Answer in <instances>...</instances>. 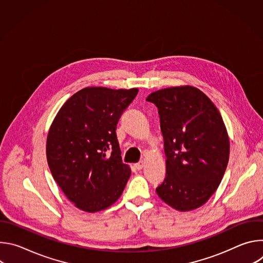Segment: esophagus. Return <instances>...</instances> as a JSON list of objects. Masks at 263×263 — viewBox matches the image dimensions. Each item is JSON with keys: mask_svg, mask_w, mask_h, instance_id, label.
<instances>
[{"mask_svg": "<svg viewBox=\"0 0 263 263\" xmlns=\"http://www.w3.org/2000/svg\"><path fill=\"white\" fill-rule=\"evenodd\" d=\"M143 165H144V162H143V161H139V162H137V163L134 164V166H135V168H136L137 171H140V170L143 167Z\"/></svg>", "mask_w": 263, "mask_h": 263, "instance_id": "obj_1", "label": "esophagus"}]
</instances>
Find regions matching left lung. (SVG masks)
Listing matches in <instances>:
<instances>
[{
	"mask_svg": "<svg viewBox=\"0 0 263 263\" xmlns=\"http://www.w3.org/2000/svg\"><path fill=\"white\" fill-rule=\"evenodd\" d=\"M160 119L166 175L157 187L159 198L179 211L205 204L227 168L230 142L214 104L193 86L152 92Z\"/></svg>",
	"mask_w": 263,
	"mask_h": 263,
	"instance_id": "8db88e82",
	"label": "left lung"
}]
</instances>
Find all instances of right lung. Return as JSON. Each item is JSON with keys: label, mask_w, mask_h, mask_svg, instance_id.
Instances as JSON below:
<instances>
[{"label": "right lung", "mask_w": 263, "mask_h": 263, "mask_svg": "<svg viewBox=\"0 0 263 263\" xmlns=\"http://www.w3.org/2000/svg\"><path fill=\"white\" fill-rule=\"evenodd\" d=\"M137 92V88H83L64 103L50 128V171L66 198L81 210H104L125 190L131 171L122 161L116 130Z\"/></svg>", "instance_id": "right-lung-1"}]
</instances>
